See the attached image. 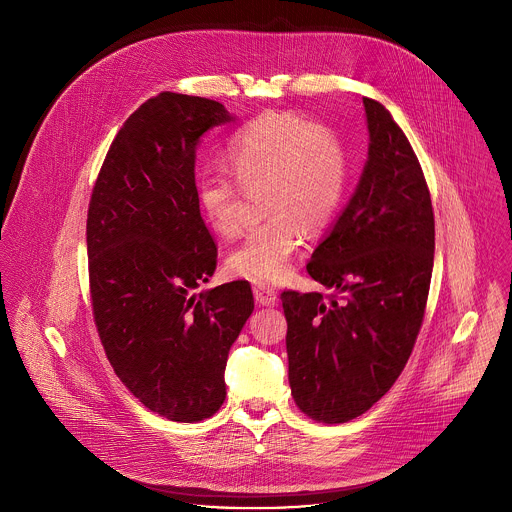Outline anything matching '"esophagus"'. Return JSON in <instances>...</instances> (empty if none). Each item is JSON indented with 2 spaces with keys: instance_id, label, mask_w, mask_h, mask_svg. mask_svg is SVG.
Wrapping results in <instances>:
<instances>
[{
  "instance_id": "1",
  "label": "esophagus",
  "mask_w": 512,
  "mask_h": 512,
  "mask_svg": "<svg viewBox=\"0 0 512 512\" xmlns=\"http://www.w3.org/2000/svg\"><path fill=\"white\" fill-rule=\"evenodd\" d=\"M253 296L259 306H267V308L277 306V291L269 285H263V283L253 285Z\"/></svg>"
}]
</instances>
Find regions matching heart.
<instances>
[{"label": "heart", "mask_w": 512, "mask_h": 512, "mask_svg": "<svg viewBox=\"0 0 512 512\" xmlns=\"http://www.w3.org/2000/svg\"><path fill=\"white\" fill-rule=\"evenodd\" d=\"M231 174L204 170L194 196L206 227L223 239L239 235L241 190L259 188L265 221L227 257V271L277 283L291 271L304 229L316 233L336 214L346 188V152L324 125L294 113H263L237 129L225 148Z\"/></svg>", "instance_id": "obj_1"}]
</instances>
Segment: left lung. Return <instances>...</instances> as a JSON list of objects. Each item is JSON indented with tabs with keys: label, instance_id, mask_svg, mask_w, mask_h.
Here are the masks:
<instances>
[{
	"label": "left lung",
	"instance_id": "obj_1",
	"mask_svg": "<svg viewBox=\"0 0 512 512\" xmlns=\"http://www.w3.org/2000/svg\"><path fill=\"white\" fill-rule=\"evenodd\" d=\"M362 105L367 164L306 265L338 296L281 294L291 395L322 423L362 415L393 387L417 340L433 269L435 223L419 160L379 101L362 97Z\"/></svg>",
	"mask_w": 512,
	"mask_h": 512
}]
</instances>
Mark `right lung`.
<instances>
[{"label": "right lung", "instance_id": "right-lung-1", "mask_svg": "<svg viewBox=\"0 0 512 512\" xmlns=\"http://www.w3.org/2000/svg\"><path fill=\"white\" fill-rule=\"evenodd\" d=\"M233 121L218 101L164 91L115 135L87 216L93 316L121 383L150 411L196 423L221 409L233 342L253 291L231 281L192 294L216 269L194 196L200 137Z\"/></svg>", "mask_w": 512, "mask_h": 512}]
</instances>
